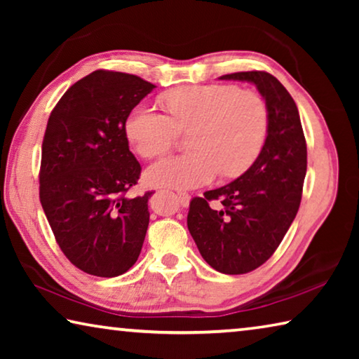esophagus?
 Here are the masks:
<instances>
[{
    "label": "esophagus",
    "mask_w": 359,
    "mask_h": 359,
    "mask_svg": "<svg viewBox=\"0 0 359 359\" xmlns=\"http://www.w3.org/2000/svg\"><path fill=\"white\" fill-rule=\"evenodd\" d=\"M175 198H177V201H179L182 208H187V205L190 204V194L185 193V191H177Z\"/></svg>",
    "instance_id": "1"
}]
</instances>
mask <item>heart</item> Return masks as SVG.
Masks as SVG:
<instances>
[{"label":"heart","instance_id":"heart-1","mask_svg":"<svg viewBox=\"0 0 359 359\" xmlns=\"http://www.w3.org/2000/svg\"><path fill=\"white\" fill-rule=\"evenodd\" d=\"M166 114L141 104L125 123L130 144L144 158H155L172 147L177 131L191 130V151L168 156L147 169L154 185L194 188L209 184L220 172L238 177L253 165L269 131V109L263 96L236 85H191L163 96Z\"/></svg>","mask_w":359,"mask_h":359}]
</instances>
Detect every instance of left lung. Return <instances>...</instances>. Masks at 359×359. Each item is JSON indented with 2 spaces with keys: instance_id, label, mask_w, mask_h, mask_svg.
I'll use <instances>...</instances> for the list:
<instances>
[{
  "instance_id": "left-lung-1",
  "label": "left lung",
  "mask_w": 359,
  "mask_h": 359,
  "mask_svg": "<svg viewBox=\"0 0 359 359\" xmlns=\"http://www.w3.org/2000/svg\"><path fill=\"white\" fill-rule=\"evenodd\" d=\"M224 81L257 85L269 109V131L257 160L239 179L190 201L187 224L205 263L222 274L264 264L293 223L307 171L299 112L287 88L264 71L233 72ZM218 201L217 206L210 203Z\"/></svg>"
}]
</instances>
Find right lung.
Masks as SVG:
<instances>
[{
    "instance_id": "obj_1",
    "label": "right lung",
    "mask_w": 359,
    "mask_h": 359,
    "mask_svg": "<svg viewBox=\"0 0 359 359\" xmlns=\"http://www.w3.org/2000/svg\"><path fill=\"white\" fill-rule=\"evenodd\" d=\"M154 88L137 76L98 69L71 85L48 117L39 199L65 257L87 274L121 276L141 253L151 191L126 196L141 165L125 123Z\"/></svg>"
}]
</instances>
